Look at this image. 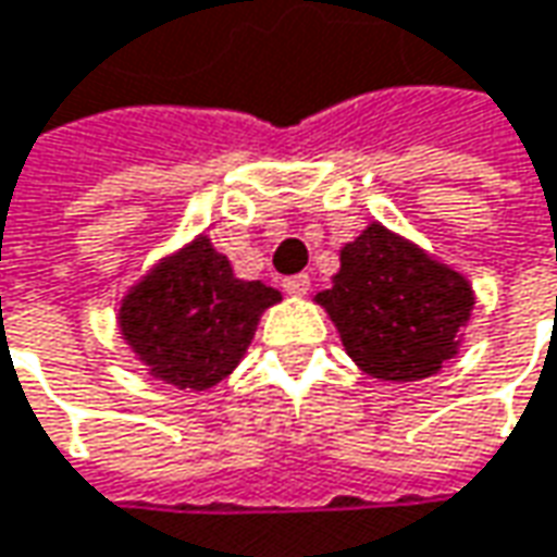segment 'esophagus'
<instances>
[{
	"mask_svg": "<svg viewBox=\"0 0 557 557\" xmlns=\"http://www.w3.org/2000/svg\"><path fill=\"white\" fill-rule=\"evenodd\" d=\"M282 288L288 290L290 297H304L307 290H310V275L307 272H300V275H290L282 282Z\"/></svg>",
	"mask_w": 557,
	"mask_h": 557,
	"instance_id": "34e87169",
	"label": "esophagus"
}]
</instances>
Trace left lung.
<instances>
[{"mask_svg":"<svg viewBox=\"0 0 557 557\" xmlns=\"http://www.w3.org/2000/svg\"><path fill=\"white\" fill-rule=\"evenodd\" d=\"M315 304L356 366L381 381L437 374L461 347L474 310L471 282L416 242L369 223L341 247V269Z\"/></svg>","mask_w":557,"mask_h":557,"instance_id":"8db88e82","label":"left lung"}]
</instances>
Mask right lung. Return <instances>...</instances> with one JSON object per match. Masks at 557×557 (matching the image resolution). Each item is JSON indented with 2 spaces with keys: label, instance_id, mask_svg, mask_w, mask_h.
Returning <instances> with one entry per match:
<instances>
[{
  "label": "right lung",
  "instance_id": "add662e5",
  "mask_svg": "<svg viewBox=\"0 0 557 557\" xmlns=\"http://www.w3.org/2000/svg\"><path fill=\"white\" fill-rule=\"evenodd\" d=\"M282 294L235 275L207 235L166 253L123 294L117 325L151 377L210 391L245 359L260 315Z\"/></svg>",
  "mask_w": 557,
  "mask_h": 557
}]
</instances>
